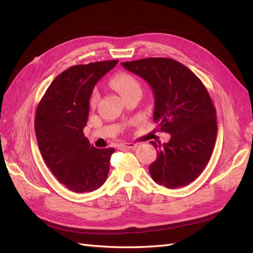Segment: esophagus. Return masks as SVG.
Wrapping results in <instances>:
<instances>
[{
  "label": "esophagus",
  "mask_w": 253,
  "mask_h": 253,
  "mask_svg": "<svg viewBox=\"0 0 253 253\" xmlns=\"http://www.w3.org/2000/svg\"><path fill=\"white\" fill-rule=\"evenodd\" d=\"M121 147L127 148V149H133V148L137 147V144L133 143V142H125V143H122Z\"/></svg>",
  "instance_id": "esophagus-1"
}]
</instances>
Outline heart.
Returning <instances> with one entry per match:
<instances>
[{"label":"heart","instance_id":"heart-1","mask_svg":"<svg viewBox=\"0 0 253 253\" xmlns=\"http://www.w3.org/2000/svg\"><path fill=\"white\" fill-rule=\"evenodd\" d=\"M110 84L122 94L123 98H125L128 94L135 92V91H141V85L139 84L137 78L125 72L115 74L114 76L111 78ZM99 98L100 94L98 89H93L92 92L90 94V105L95 106V104L98 103Z\"/></svg>","mask_w":253,"mask_h":253}]
</instances>
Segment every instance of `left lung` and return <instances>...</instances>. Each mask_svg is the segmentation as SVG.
Returning a JSON list of instances; mask_svg holds the SVG:
<instances>
[{
	"label": "left lung",
	"instance_id": "1",
	"mask_svg": "<svg viewBox=\"0 0 253 253\" xmlns=\"http://www.w3.org/2000/svg\"><path fill=\"white\" fill-rule=\"evenodd\" d=\"M154 93L153 120L168 143L151 141L158 159L150 165L152 179L169 189L187 186L202 173L216 140V110L206 85L181 63L168 57L124 62Z\"/></svg>",
	"mask_w": 253,
	"mask_h": 253
}]
</instances>
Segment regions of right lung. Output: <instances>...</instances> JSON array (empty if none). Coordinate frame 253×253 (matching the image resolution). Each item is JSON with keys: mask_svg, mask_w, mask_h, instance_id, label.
I'll return each mask as SVG.
<instances>
[{"mask_svg": "<svg viewBox=\"0 0 253 253\" xmlns=\"http://www.w3.org/2000/svg\"><path fill=\"white\" fill-rule=\"evenodd\" d=\"M117 63L69 67L53 80L38 104L35 130L41 155L53 175L72 191H93L107 178L115 150L91 146L84 127L94 84Z\"/></svg>", "mask_w": 253, "mask_h": 253, "instance_id": "right-lung-1", "label": "right lung"}]
</instances>
